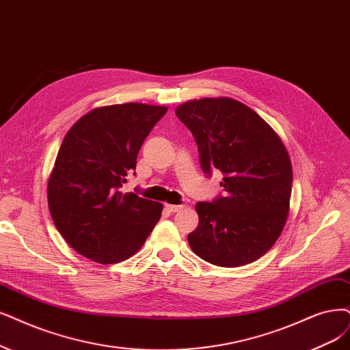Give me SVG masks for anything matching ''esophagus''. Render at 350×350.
<instances>
[{"label": "esophagus", "mask_w": 350, "mask_h": 350, "mask_svg": "<svg viewBox=\"0 0 350 350\" xmlns=\"http://www.w3.org/2000/svg\"><path fill=\"white\" fill-rule=\"evenodd\" d=\"M165 209H167L168 212L176 213V212H178L180 209H183V206H182V204H165Z\"/></svg>", "instance_id": "34e87169"}]
</instances>
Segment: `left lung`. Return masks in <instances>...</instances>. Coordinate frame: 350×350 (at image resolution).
Returning <instances> with one entry per match:
<instances>
[{
  "label": "left lung",
  "mask_w": 350,
  "mask_h": 350,
  "mask_svg": "<svg viewBox=\"0 0 350 350\" xmlns=\"http://www.w3.org/2000/svg\"><path fill=\"white\" fill-rule=\"evenodd\" d=\"M177 118L195 137L204 174H224L225 198L199 202L190 248L217 267H241L275 243L290 211L293 167L286 146L260 115L230 98L187 100Z\"/></svg>",
  "instance_id": "8db88e82"
}]
</instances>
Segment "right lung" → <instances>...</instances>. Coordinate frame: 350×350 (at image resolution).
<instances>
[{
    "mask_svg": "<svg viewBox=\"0 0 350 350\" xmlns=\"http://www.w3.org/2000/svg\"><path fill=\"white\" fill-rule=\"evenodd\" d=\"M165 112V107L137 102L100 107L64 135L47 183L49 211L63 239L89 260H128L160 221L161 203L121 187Z\"/></svg>",
    "mask_w": 350,
    "mask_h": 350,
    "instance_id": "1",
    "label": "right lung"
}]
</instances>
